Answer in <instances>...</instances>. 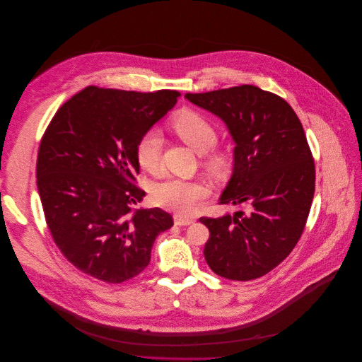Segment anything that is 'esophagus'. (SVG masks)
I'll return each mask as SVG.
<instances>
[{
    "label": "esophagus",
    "mask_w": 362,
    "mask_h": 362,
    "mask_svg": "<svg viewBox=\"0 0 362 362\" xmlns=\"http://www.w3.org/2000/svg\"><path fill=\"white\" fill-rule=\"evenodd\" d=\"M174 223H175V226L184 227V226H191V224H194V220L187 218V216H182V215H180V214H175V215H174Z\"/></svg>",
    "instance_id": "esophagus-1"
}]
</instances>
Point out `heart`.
<instances>
[{
    "label": "heart",
    "instance_id": "b5f03b06",
    "mask_svg": "<svg viewBox=\"0 0 362 362\" xmlns=\"http://www.w3.org/2000/svg\"><path fill=\"white\" fill-rule=\"evenodd\" d=\"M171 127L187 146L201 154V165L208 175L218 178L227 173L230 157L226 151L212 148L218 132L208 118L194 110H184L171 119ZM161 147L163 138L157 131L150 129L141 135L135 154L142 170L151 174L160 171ZM205 195L206 191L199 182L181 178H168L158 182L153 189V198L157 205L178 214H189Z\"/></svg>",
    "mask_w": 362,
    "mask_h": 362
}]
</instances>
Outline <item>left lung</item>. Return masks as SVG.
Returning a JSON list of instances; mask_svg holds the SVG:
<instances>
[{"instance_id": "1", "label": "left lung", "mask_w": 362, "mask_h": 362, "mask_svg": "<svg viewBox=\"0 0 362 362\" xmlns=\"http://www.w3.org/2000/svg\"><path fill=\"white\" fill-rule=\"evenodd\" d=\"M220 117L235 142L234 171L221 204H244L220 218L201 216L205 261L220 276L259 278L291 254L307 224L315 164L300 118L284 98L255 86L185 94Z\"/></svg>"}]
</instances>
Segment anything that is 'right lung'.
<instances>
[{"label":"right lung","instance_id":"1","mask_svg":"<svg viewBox=\"0 0 362 362\" xmlns=\"http://www.w3.org/2000/svg\"><path fill=\"white\" fill-rule=\"evenodd\" d=\"M180 95L91 86L48 124L37 158L38 194L54 243L84 274L110 284L136 276L150 264L157 235L173 227L161 208H134L146 197L135 185V148Z\"/></svg>","mask_w":362,"mask_h":362}]
</instances>
